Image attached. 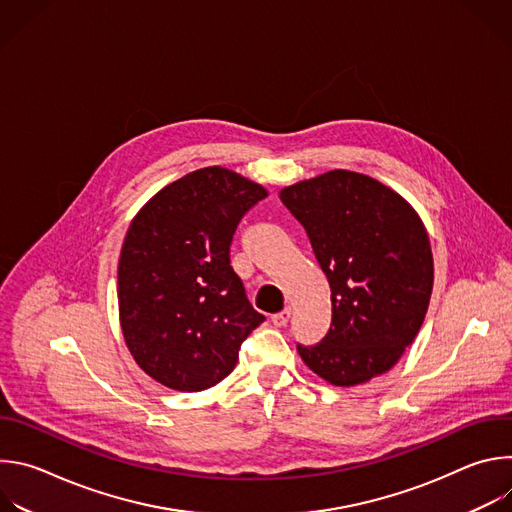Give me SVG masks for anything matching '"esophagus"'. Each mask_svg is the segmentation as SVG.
Here are the masks:
<instances>
[{
  "mask_svg": "<svg viewBox=\"0 0 512 512\" xmlns=\"http://www.w3.org/2000/svg\"><path fill=\"white\" fill-rule=\"evenodd\" d=\"M289 318H291V308H285V310L273 314V316H271V322H273V326L281 328V326H285V324L289 322Z\"/></svg>",
  "mask_w": 512,
  "mask_h": 512,
  "instance_id": "esophagus-1",
  "label": "esophagus"
}]
</instances>
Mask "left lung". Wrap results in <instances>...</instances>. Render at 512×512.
Instances as JSON below:
<instances>
[{
	"label": "left lung",
	"mask_w": 512,
	"mask_h": 512,
	"mask_svg": "<svg viewBox=\"0 0 512 512\" xmlns=\"http://www.w3.org/2000/svg\"><path fill=\"white\" fill-rule=\"evenodd\" d=\"M306 229L328 277L332 324L298 344L308 367L336 387L393 369L415 340L433 289L427 231L413 206L379 180L332 170L279 192Z\"/></svg>",
	"instance_id": "left-lung-1"
}]
</instances>
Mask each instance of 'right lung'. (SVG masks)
<instances>
[{"instance_id":"right-lung-1","label":"right lung","mask_w":512,"mask_h":512,"mask_svg":"<svg viewBox=\"0 0 512 512\" xmlns=\"http://www.w3.org/2000/svg\"><path fill=\"white\" fill-rule=\"evenodd\" d=\"M265 196L261 184L210 166L162 188L131 221L117 267L119 320L139 369L164 387L221 383L265 320L229 255L241 218Z\"/></svg>"}]
</instances>
